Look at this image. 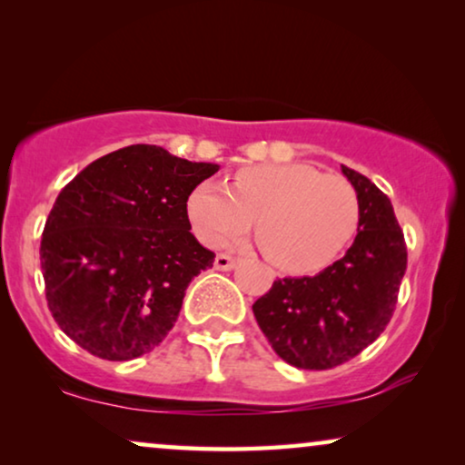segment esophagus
Segmentation results:
<instances>
[{
	"mask_svg": "<svg viewBox=\"0 0 465 465\" xmlns=\"http://www.w3.org/2000/svg\"><path fill=\"white\" fill-rule=\"evenodd\" d=\"M213 266L218 271H232L234 266H237V258L232 256H226V253H218L213 260Z\"/></svg>",
	"mask_w": 465,
	"mask_h": 465,
	"instance_id": "obj_1",
	"label": "esophagus"
}]
</instances>
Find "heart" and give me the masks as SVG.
<instances>
[{"instance_id": "1", "label": "heart", "mask_w": 465, "mask_h": 465, "mask_svg": "<svg viewBox=\"0 0 465 465\" xmlns=\"http://www.w3.org/2000/svg\"><path fill=\"white\" fill-rule=\"evenodd\" d=\"M203 243L222 245L258 222L264 256L279 269L302 272L330 262L353 237L360 199L345 177L311 164H256L231 183L201 182L186 203Z\"/></svg>"}]
</instances>
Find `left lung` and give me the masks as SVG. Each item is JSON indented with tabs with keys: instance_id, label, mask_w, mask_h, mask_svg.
<instances>
[{
	"instance_id": "left-lung-1",
	"label": "left lung",
	"mask_w": 465,
	"mask_h": 465,
	"mask_svg": "<svg viewBox=\"0 0 465 465\" xmlns=\"http://www.w3.org/2000/svg\"><path fill=\"white\" fill-rule=\"evenodd\" d=\"M360 199L358 234L345 256L313 277H283L253 302L275 353L302 371H328L379 339L406 271L404 234L391 201L366 175L341 164Z\"/></svg>"
}]
</instances>
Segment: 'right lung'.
<instances>
[{"label": "right lung", "instance_id": "obj_1", "mask_svg": "<svg viewBox=\"0 0 465 465\" xmlns=\"http://www.w3.org/2000/svg\"><path fill=\"white\" fill-rule=\"evenodd\" d=\"M218 169L137 143L97 158L61 190L40 260L48 309L69 339L110 361L163 342L188 283L213 266L215 253L190 232L186 203Z\"/></svg>", "mask_w": 465, "mask_h": 465}]
</instances>
